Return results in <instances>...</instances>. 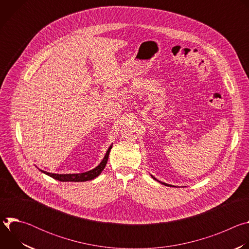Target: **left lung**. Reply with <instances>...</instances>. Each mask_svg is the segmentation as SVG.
Wrapping results in <instances>:
<instances>
[{"mask_svg":"<svg viewBox=\"0 0 249 249\" xmlns=\"http://www.w3.org/2000/svg\"><path fill=\"white\" fill-rule=\"evenodd\" d=\"M152 177H153V178L155 179V180H157V181H159L157 178H155V177L152 175ZM159 182H160L161 184H163V185H165V186H171V187H174V186H172V185H169V184H166V183H164V182H161V181H159Z\"/></svg>","mask_w":249,"mask_h":249,"instance_id":"obj_1","label":"left lung"}]
</instances>
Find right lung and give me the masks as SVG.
<instances>
[{
    "label": "right lung",
    "mask_w": 249,
    "mask_h": 249,
    "mask_svg": "<svg viewBox=\"0 0 249 249\" xmlns=\"http://www.w3.org/2000/svg\"><path fill=\"white\" fill-rule=\"evenodd\" d=\"M112 146H110L107 150V152H106L103 160H101V162L93 169L91 170H89L87 172H82V173H73V174H58V173H51V172H47V171H43L41 170L43 173L49 175L50 177H52V178L56 179V180H59V181H63V182H67V181H74V182H82V181H88V180H91V179H94L95 177H97L101 171L104 169L106 163H107V160H108V157H109V153H110V150H111Z\"/></svg>",
    "instance_id": "obj_1"
}]
</instances>
